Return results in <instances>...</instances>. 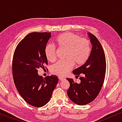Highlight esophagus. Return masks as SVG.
<instances>
[{
  "mask_svg": "<svg viewBox=\"0 0 122 122\" xmlns=\"http://www.w3.org/2000/svg\"><path fill=\"white\" fill-rule=\"evenodd\" d=\"M59 79L60 80V81H63V80L65 79V78L61 77V76H59Z\"/></svg>",
  "mask_w": 122,
  "mask_h": 122,
  "instance_id": "esophagus-1",
  "label": "esophagus"
}]
</instances>
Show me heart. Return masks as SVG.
<instances>
[{"instance_id": "heart-1", "label": "heart", "mask_w": 122, "mask_h": 122, "mask_svg": "<svg viewBox=\"0 0 122 122\" xmlns=\"http://www.w3.org/2000/svg\"><path fill=\"white\" fill-rule=\"evenodd\" d=\"M58 48L66 50L65 61H59L51 68L52 74L63 76L72 69L73 65L82 66L87 61L91 52V43L89 39L82 38L79 35L71 33L61 34L56 40ZM46 59L54 62L56 59V51L54 46L46 45L45 48Z\"/></svg>"}]
</instances>
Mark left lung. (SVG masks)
I'll return each instance as SVG.
<instances>
[{
  "label": "left lung",
  "instance_id": "obj_1",
  "mask_svg": "<svg viewBox=\"0 0 122 122\" xmlns=\"http://www.w3.org/2000/svg\"><path fill=\"white\" fill-rule=\"evenodd\" d=\"M92 48L89 57L83 66L73 71L76 78H79L80 83L73 79L66 78L70 83L68 96L73 102L80 106L87 104L94 101L101 91L104 83L106 70L104 52L97 38L89 33Z\"/></svg>",
  "mask_w": 122,
  "mask_h": 122
}]
</instances>
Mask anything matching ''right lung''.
<instances>
[{
  "mask_svg": "<svg viewBox=\"0 0 122 122\" xmlns=\"http://www.w3.org/2000/svg\"><path fill=\"white\" fill-rule=\"evenodd\" d=\"M51 33L33 32L20 41L15 50L12 71L14 82L21 97L28 104L41 107L51 99L58 78L48 76L44 78L38 73L39 68L48 64L45 48Z\"/></svg>",
  "mask_w": 122,
  "mask_h": 122,
  "instance_id": "obj_1",
  "label": "right lung"
}]
</instances>
